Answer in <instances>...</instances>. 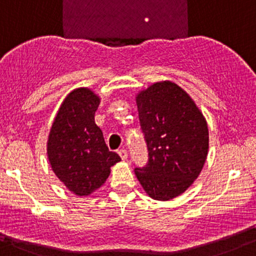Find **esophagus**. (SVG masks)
Listing matches in <instances>:
<instances>
[{
    "label": "esophagus",
    "mask_w": 256,
    "mask_h": 256,
    "mask_svg": "<svg viewBox=\"0 0 256 256\" xmlns=\"http://www.w3.org/2000/svg\"><path fill=\"white\" fill-rule=\"evenodd\" d=\"M118 154H120V156L122 158V160H127V158H128L127 150H126V149H120V150H118Z\"/></svg>",
    "instance_id": "esophagus-1"
}]
</instances>
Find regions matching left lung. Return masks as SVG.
Listing matches in <instances>:
<instances>
[{"mask_svg":"<svg viewBox=\"0 0 256 256\" xmlns=\"http://www.w3.org/2000/svg\"><path fill=\"white\" fill-rule=\"evenodd\" d=\"M149 162L136 168L146 194L170 201L198 178L208 154V126L190 94L172 81H158L136 94Z\"/></svg>","mask_w":256,"mask_h":256,"instance_id":"1","label":"left lung"}]
</instances>
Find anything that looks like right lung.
Segmentation results:
<instances>
[{"label": "right lung", "instance_id": "1", "mask_svg": "<svg viewBox=\"0 0 256 256\" xmlns=\"http://www.w3.org/2000/svg\"><path fill=\"white\" fill-rule=\"evenodd\" d=\"M98 94L88 88L72 90L58 110L50 128L46 154L56 178L76 196L86 197L100 188L120 162L110 152L94 123Z\"/></svg>", "mask_w": 256, "mask_h": 256}]
</instances>
